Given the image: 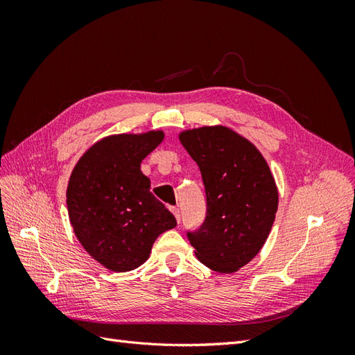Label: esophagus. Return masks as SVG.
Returning <instances> with one entry per match:
<instances>
[{
  "mask_svg": "<svg viewBox=\"0 0 355 355\" xmlns=\"http://www.w3.org/2000/svg\"><path fill=\"white\" fill-rule=\"evenodd\" d=\"M170 210H171V213L175 214V218H176L178 223H179L180 222V211H179V209L178 207H170Z\"/></svg>",
  "mask_w": 355,
  "mask_h": 355,
  "instance_id": "esophagus-1",
  "label": "esophagus"
}]
</instances>
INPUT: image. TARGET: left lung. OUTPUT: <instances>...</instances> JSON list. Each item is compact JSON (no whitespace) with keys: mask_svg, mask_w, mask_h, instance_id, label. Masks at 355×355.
Instances as JSON below:
<instances>
[{"mask_svg":"<svg viewBox=\"0 0 355 355\" xmlns=\"http://www.w3.org/2000/svg\"><path fill=\"white\" fill-rule=\"evenodd\" d=\"M179 139L200 167L207 202L206 219L187 232L188 240L210 270L237 271L272 228L278 191L271 170L256 146L228 127L192 128Z\"/></svg>","mask_w":355,"mask_h":355,"instance_id":"8db88e82","label":"left lung"}]
</instances>
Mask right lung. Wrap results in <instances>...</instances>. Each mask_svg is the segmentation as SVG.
<instances>
[{
	"instance_id": "obj_1",
	"label": "right lung",
	"mask_w": 355,
	"mask_h": 355,
	"mask_svg": "<svg viewBox=\"0 0 355 355\" xmlns=\"http://www.w3.org/2000/svg\"><path fill=\"white\" fill-rule=\"evenodd\" d=\"M164 133L115 135L102 139L73 167L67 189L69 220L92 257L115 272L141 266L159 234L176 219L149 188L142 159Z\"/></svg>"
}]
</instances>
